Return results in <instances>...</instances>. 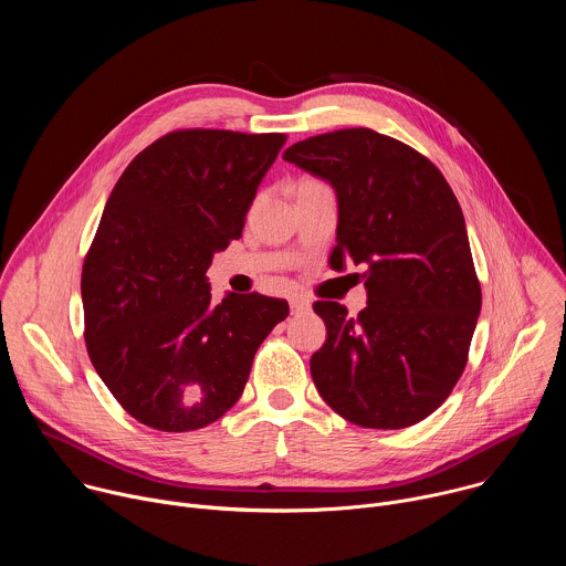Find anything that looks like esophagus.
I'll list each match as a JSON object with an SVG mask.
<instances>
[{
    "instance_id": "esophagus-1",
    "label": "esophagus",
    "mask_w": 566,
    "mask_h": 566,
    "mask_svg": "<svg viewBox=\"0 0 566 566\" xmlns=\"http://www.w3.org/2000/svg\"><path fill=\"white\" fill-rule=\"evenodd\" d=\"M289 304H291V313H306L311 308V302L306 297H302V295H293L289 300Z\"/></svg>"
}]
</instances>
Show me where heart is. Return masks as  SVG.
<instances>
[{
  "mask_svg": "<svg viewBox=\"0 0 566 566\" xmlns=\"http://www.w3.org/2000/svg\"><path fill=\"white\" fill-rule=\"evenodd\" d=\"M313 186H322V184H317V181H302L300 190H302V188H313Z\"/></svg>",
  "mask_w": 566,
  "mask_h": 566,
  "instance_id": "heart-1",
  "label": "heart"
}]
</instances>
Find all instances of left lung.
Here are the masks:
<instances>
[{"mask_svg":"<svg viewBox=\"0 0 566 566\" xmlns=\"http://www.w3.org/2000/svg\"><path fill=\"white\" fill-rule=\"evenodd\" d=\"M284 160L336 190L332 266L363 264L367 306L315 302L327 340L311 376L327 406L374 430L430 417L463 374L481 286L461 206L432 160L367 127L291 145Z\"/></svg>","mask_w":566,"mask_h":566,"instance_id":"obj_1","label":"left lung"}]
</instances>
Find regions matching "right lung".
Wrapping results in <instances>:
<instances>
[{"label":"right lung","instance_id":"right-lung-1","mask_svg":"<svg viewBox=\"0 0 566 566\" xmlns=\"http://www.w3.org/2000/svg\"><path fill=\"white\" fill-rule=\"evenodd\" d=\"M284 134L179 129L145 147L114 186L85 258L90 358L143 426L190 432L223 417L286 300L210 302L212 255L244 230Z\"/></svg>","mask_w":566,"mask_h":566}]
</instances>
